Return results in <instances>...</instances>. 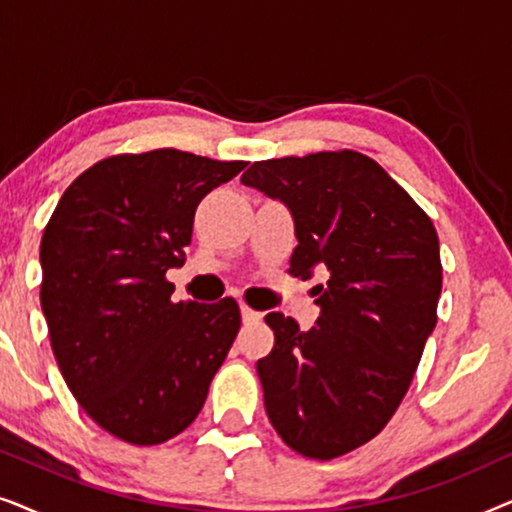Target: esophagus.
I'll return each mask as SVG.
<instances>
[{"instance_id": "obj_1", "label": "esophagus", "mask_w": 512, "mask_h": 512, "mask_svg": "<svg viewBox=\"0 0 512 512\" xmlns=\"http://www.w3.org/2000/svg\"><path fill=\"white\" fill-rule=\"evenodd\" d=\"M240 310H242V319H244V321H258V319H261V317H263V314H261V312L251 310V307H249V305H242V307H240Z\"/></svg>"}]
</instances>
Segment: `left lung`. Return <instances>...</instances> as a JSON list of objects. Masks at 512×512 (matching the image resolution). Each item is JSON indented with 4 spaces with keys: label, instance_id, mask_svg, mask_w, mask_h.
Instances as JSON below:
<instances>
[{
    "label": "left lung",
    "instance_id": "8db88e82",
    "mask_svg": "<svg viewBox=\"0 0 512 512\" xmlns=\"http://www.w3.org/2000/svg\"><path fill=\"white\" fill-rule=\"evenodd\" d=\"M242 184L289 207L298 237L291 275L326 272L310 331L282 312L265 317L275 347L256 370L279 438L303 457L335 459L375 438L408 394L438 319L436 228L356 151L258 160Z\"/></svg>",
    "mask_w": 512,
    "mask_h": 512
}]
</instances>
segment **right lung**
<instances>
[{"label": "right lung", "instance_id": "add662e5", "mask_svg": "<svg viewBox=\"0 0 512 512\" xmlns=\"http://www.w3.org/2000/svg\"><path fill=\"white\" fill-rule=\"evenodd\" d=\"M244 160L177 149L104 158L62 193L41 237V310L69 391L130 445L186 429L240 331L233 298L174 303L195 209Z\"/></svg>", "mask_w": 512, "mask_h": 512}]
</instances>
